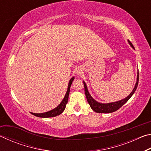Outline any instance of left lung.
Listing matches in <instances>:
<instances>
[{"instance_id":"1","label":"left lung","mask_w":151,"mask_h":151,"mask_svg":"<svg viewBox=\"0 0 151 151\" xmlns=\"http://www.w3.org/2000/svg\"><path fill=\"white\" fill-rule=\"evenodd\" d=\"M129 42V44L131 45V47L134 48V46L132 45V43L131 42L130 40H128ZM84 83V86H85V95L86 97V99H87V101L89 104V105L91 107V109L93 110L94 112H99V113H110V112H113L114 111H117V110L119 109L124 104L127 102L129 100V99L132 96V94L136 91V89L138 86V84H139V72H138V75H137V81L136 83V85L134 86V88L131 93L128 96L127 98L122 99L121 101H117V102H114V103H106V104H103L100 103L96 102L95 100H94L93 97L91 96V94H89L87 87H86V85L85 82H83Z\"/></svg>"}]
</instances>
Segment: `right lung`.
Here are the masks:
<instances>
[{
  "instance_id": "1",
  "label": "right lung",
  "mask_w": 151,
  "mask_h": 151,
  "mask_svg": "<svg viewBox=\"0 0 151 151\" xmlns=\"http://www.w3.org/2000/svg\"><path fill=\"white\" fill-rule=\"evenodd\" d=\"M74 78H75L73 77L70 80L69 83H68L67 91H66L65 98L63 99V101L61 102L60 104L57 107V108L52 109V111H50L47 112H44V113H33V112H31V114L36 116L41 117V118H48V117H53V116L59 115V114L62 113V112L65 111L66 104L68 103V96H69V93H70V88L71 85H72V83L74 80Z\"/></svg>"
}]
</instances>
